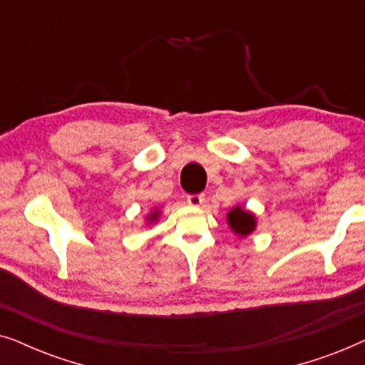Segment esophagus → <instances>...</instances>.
<instances>
[{"label": "esophagus", "mask_w": 365, "mask_h": 365, "mask_svg": "<svg viewBox=\"0 0 365 365\" xmlns=\"http://www.w3.org/2000/svg\"><path fill=\"white\" fill-rule=\"evenodd\" d=\"M188 205L192 207H200L203 202H205V195L203 193H195V195H187Z\"/></svg>", "instance_id": "obj_1"}]
</instances>
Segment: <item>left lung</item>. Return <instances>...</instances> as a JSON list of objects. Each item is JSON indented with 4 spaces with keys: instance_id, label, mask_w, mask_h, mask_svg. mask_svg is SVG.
<instances>
[{
    "instance_id": "obj_1",
    "label": "left lung",
    "mask_w": 365,
    "mask_h": 365,
    "mask_svg": "<svg viewBox=\"0 0 365 365\" xmlns=\"http://www.w3.org/2000/svg\"><path fill=\"white\" fill-rule=\"evenodd\" d=\"M228 225L232 227L233 232L245 237L255 228V217L249 212L242 210L240 207H235L228 213Z\"/></svg>"
}]
</instances>
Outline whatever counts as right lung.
<instances>
[{
    "instance_id": "add662e5",
    "label": "right lung",
    "mask_w": 365,
    "mask_h": 365,
    "mask_svg": "<svg viewBox=\"0 0 365 365\" xmlns=\"http://www.w3.org/2000/svg\"><path fill=\"white\" fill-rule=\"evenodd\" d=\"M157 215H158V213H152V217H150V220H153V218H157Z\"/></svg>"
}]
</instances>
